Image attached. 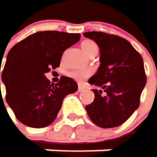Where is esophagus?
I'll use <instances>...</instances> for the list:
<instances>
[{
    "label": "esophagus",
    "mask_w": 157,
    "mask_h": 157,
    "mask_svg": "<svg viewBox=\"0 0 157 157\" xmlns=\"http://www.w3.org/2000/svg\"><path fill=\"white\" fill-rule=\"evenodd\" d=\"M85 90V88L81 85V84H78V91L79 92H82V91H84Z\"/></svg>",
    "instance_id": "34e87169"
}]
</instances>
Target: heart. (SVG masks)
<instances>
[{
	"label": "heart",
	"mask_w": 157,
	"mask_h": 157,
	"mask_svg": "<svg viewBox=\"0 0 157 157\" xmlns=\"http://www.w3.org/2000/svg\"><path fill=\"white\" fill-rule=\"evenodd\" d=\"M81 47L86 55L89 54L92 49L98 48L97 44L93 41H90V40L83 42L81 44ZM90 75H91V70L84 69V68H76V69H73V70H70L69 72H67V76L77 81H83L86 78H88Z\"/></svg>",
	"instance_id": "heart-1"
}]
</instances>
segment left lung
Instances as JSON below:
<instances>
[{"label": "left lung", "instance_id": "obj_1", "mask_svg": "<svg viewBox=\"0 0 157 157\" xmlns=\"http://www.w3.org/2000/svg\"><path fill=\"white\" fill-rule=\"evenodd\" d=\"M83 36L100 47L101 65L89 83L101 89L92 90L94 101L85 109L99 127L120 126L140 105V97L146 84L143 57L122 37L102 32H87ZM102 90L104 95H101Z\"/></svg>", "mask_w": 157, "mask_h": 157}]
</instances>
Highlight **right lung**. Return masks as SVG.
<instances>
[{
  "label": "right lung",
  "instance_id": "1",
  "mask_svg": "<svg viewBox=\"0 0 157 157\" xmlns=\"http://www.w3.org/2000/svg\"><path fill=\"white\" fill-rule=\"evenodd\" d=\"M79 38V34L37 32L9 51L2 80L6 89V101L23 124L32 128L50 125L64 98L78 90V84L71 78L62 76L54 85L44 74L59 67L63 52Z\"/></svg>",
  "mask_w": 157,
  "mask_h": 157
}]
</instances>
